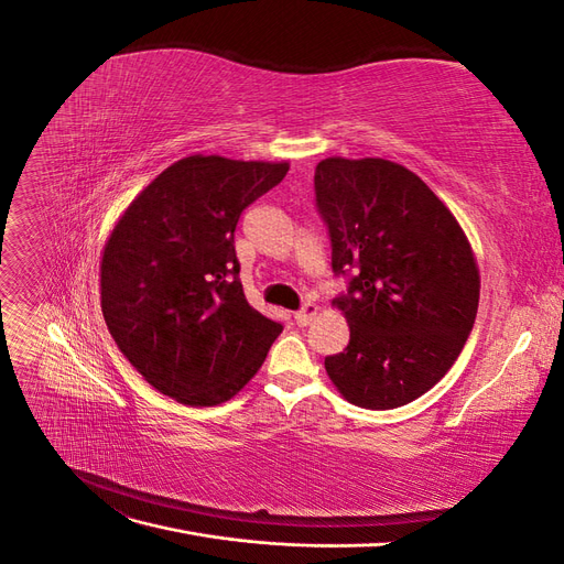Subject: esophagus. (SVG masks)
I'll list each match as a JSON object with an SVG mask.
<instances>
[{"mask_svg": "<svg viewBox=\"0 0 564 564\" xmlns=\"http://www.w3.org/2000/svg\"><path fill=\"white\" fill-rule=\"evenodd\" d=\"M317 315V305L315 303H303V308L294 313V322L299 327H305V324H311V319Z\"/></svg>", "mask_w": 564, "mask_h": 564, "instance_id": "esophagus-1", "label": "esophagus"}]
</instances>
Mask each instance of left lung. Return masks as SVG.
<instances>
[{"mask_svg": "<svg viewBox=\"0 0 564 564\" xmlns=\"http://www.w3.org/2000/svg\"><path fill=\"white\" fill-rule=\"evenodd\" d=\"M315 204L332 242V270L346 278L334 303L350 340L324 357L348 402L395 409L431 390L473 332L480 275L452 212L402 164L322 160Z\"/></svg>", "mask_w": 564, "mask_h": 564, "instance_id": "8db88e82", "label": "left lung"}]
</instances>
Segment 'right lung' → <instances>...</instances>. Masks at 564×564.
Here are the masks:
<instances>
[{
    "mask_svg": "<svg viewBox=\"0 0 564 564\" xmlns=\"http://www.w3.org/2000/svg\"><path fill=\"white\" fill-rule=\"evenodd\" d=\"M289 164L178 160L119 218L100 261V305L117 348L164 395L214 406L240 392L282 334L247 303L235 228Z\"/></svg>",
    "mask_w": 564,
    "mask_h": 564,
    "instance_id": "right-lung-1",
    "label": "right lung"
}]
</instances>
